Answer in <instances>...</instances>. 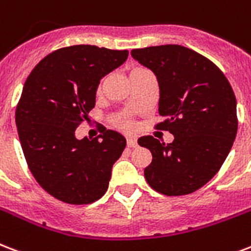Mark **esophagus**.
<instances>
[{
    "instance_id": "obj_1",
    "label": "esophagus",
    "mask_w": 251,
    "mask_h": 251,
    "mask_svg": "<svg viewBox=\"0 0 251 251\" xmlns=\"http://www.w3.org/2000/svg\"><path fill=\"white\" fill-rule=\"evenodd\" d=\"M126 145H127V147H137V139L129 137L126 139Z\"/></svg>"
}]
</instances>
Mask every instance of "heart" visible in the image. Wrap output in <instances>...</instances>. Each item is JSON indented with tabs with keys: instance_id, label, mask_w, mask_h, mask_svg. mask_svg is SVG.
I'll list each match as a JSON object with an SVG mask.
<instances>
[{
	"instance_id": "b5f03b06",
	"label": "heart",
	"mask_w": 251,
	"mask_h": 251,
	"mask_svg": "<svg viewBox=\"0 0 251 251\" xmlns=\"http://www.w3.org/2000/svg\"><path fill=\"white\" fill-rule=\"evenodd\" d=\"M142 71L145 70H143V68H134V70L131 71L130 76H131V75L138 74V72H142ZM102 91H104V80H101L100 83H99L97 89H96V93H97V95H101ZM114 124H116L120 129H124V130L134 129V125H135V124H134V120L131 118V116L127 114V113H124V114L117 116V117L114 118Z\"/></svg>"
}]
</instances>
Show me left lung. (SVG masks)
I'll return each instance as SVG.
<instances>
[{"instance_id": "obj_1", "label": "left lung", "mask_w": 251, "mask_h": 251, "mask_svg": "<svg viewBox=\"0 0 251 251\" xmlns=\"http://www.w3.org/2000/svg\"><path fill=\"white\" fill-rule=\"evenodd\" d=\"M131 55L158 79V113L164 121L155 127L175 137L172 143L151 135L138 139L152 155L146 181L166 196L192 194L219 172L236 139L232 85L212 60L183 46L135 49Z\"/></svg>"}]
</instances>
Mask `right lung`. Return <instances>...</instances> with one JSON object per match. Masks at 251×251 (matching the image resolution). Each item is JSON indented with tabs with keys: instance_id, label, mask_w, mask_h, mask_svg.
I'll return each mask as SVG.
<instances>
[{
	"instance_id": "1",
	"label": "right lung",
	"mask_w": 251,
	"mask_h": 251,
	"mask_svg": "<svg viewBox=\"0 0 251 251\" xmlns=\"http://www.w3.org/2000/svg\"><path fill=\"white\" fill-rule=\"evenodd\" d=\"M127 55V50L91 45L63 47L43 57L26 79L15 110L21 146L38 184L60 201L91 204L108 189L125 138L104 129L93 139H77L75 131L89 120L101 77Z\"/></svg>"
}]
</instances>
